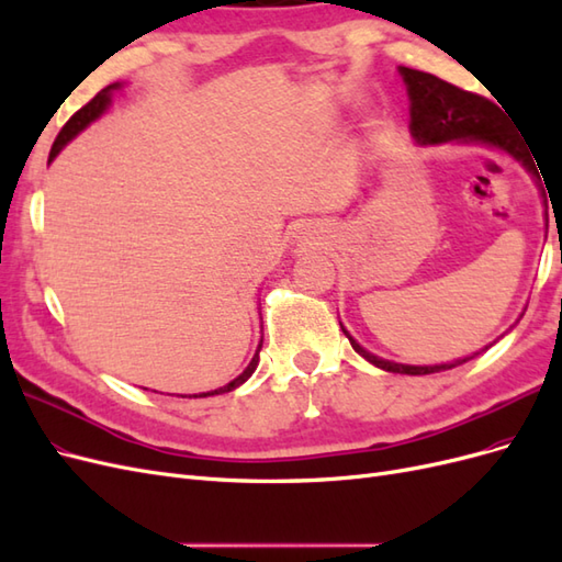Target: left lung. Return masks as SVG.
<instances>
[{
    "instance_id": "1",
    "label": "left lung",
    "mask_w": 562,
    "mask_h": 562,
    "mask_svg": "<svg viewBox=\"0 0 562 562\" xmlns=\"http://www.w3.org/2000/svg\"><path fill=\"white\" fill-rule=\"evenodd\" d=\"M398 75L405 83L407 98H411V135L417 145L429 147V145L452 143V145H481L487 149H497V151H502V155L512 157L516 164H520L539 187V173H537L530 151L525 149L518 135L508 128V119L502 114V110L495 103H490V100L475 95V93L457 89V87H452V83L438 79L429 72L411 70V67H398ZM520 318H522V314H520ZM339 326H342V321H339ZM342 333L349 337L353 351L363 356L368 363H372L380 370H386V372H398V375H431V372L452 370L457 366L475 359L479 353L487 351L499 337L506 335V333L499 335L495 342L485 345L481 351L462 356V359H454L448 363H434V366H411V363L389 361V359H382V356H378V353L368 351L366 347L356 342L345 326H342Z\"/></svg>"
}]
</instances>
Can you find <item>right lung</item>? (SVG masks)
<instances>
[{
	"mask_svg": "<svg viewBox=\"0 0 562 562\" xmlns=\"http://www.w3.org/2000/svg\"><path fill=\"white\" fill-rule=\"evenodd\" d=\"M119 89H124V83L122 81H116V83H110V87H105L103 91H100L89 105H83L70 122H67L65 126H63V131L58 133V138H56V143H54V147H50V155H48V164L54 161L60 151L70 145L77 135L81 133V131H87L93 122H98L100 116H103L108 110H110V105H112V95H114V91H119ZM260 349H262V337H260V342H258V349H255V353H252V359H250V363L244 368V372L239 378H234L232 382H227L225 386H217V389H213V391H203V394H194V398H206V396H217V394H227V391H234L236 386H241L252 372H255V368H258V363H260ZM184 398V396H182ZM192 398V396H190Z\"/></svg>",
	"mask_w": 562,
	"mask_h": 562,
	"instance_id": "obj_1",
	"label": "right lung"
}]
</instances>
